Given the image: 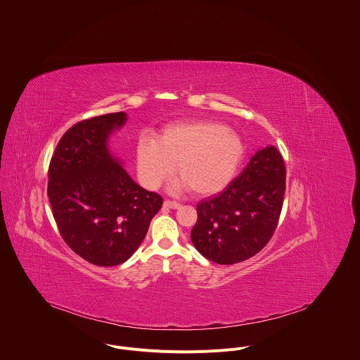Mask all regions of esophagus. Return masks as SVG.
I'll return each mask as SVG.
<instances>
[{"label": "esophagus", "instance_id": "esophagus-1", "mask_svg": "<svg viewBox=\"0 0 360 360\" xmlns=\"http://www.w3.org/2000/svg\"><path fill=\"white\" fill-rule=\"evenodd\" d=\"M163 206H165V207H167V209H179V207H180V204H179V202H176V201L166 200V201L163 202Z\"/></svg>", "mask_w": 360, "mask_h": 360}]
</instances>
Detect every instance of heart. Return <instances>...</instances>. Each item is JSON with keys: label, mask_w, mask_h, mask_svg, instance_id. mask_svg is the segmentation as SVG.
Returning <instances> with one entry per match:
<instances>
[{"label": "heart", "mask_w": 360, "mask_h": 360, "mask_svg": "<svg viewBox=\"0 0 360 360\" xmlns=\"http://www.w3.org/2000/svg\"><path fill=\"white\" fill-rule=\"evenodd\" d=\"M243 158L240 134L213 120L172 124L158 140L144 137L137 147L139 174L146 187H159L177 163L181 177L177 187H188L195 195L221 191L233 180Z\"/></svg>", "instance_id": "heart-1"}]
</instances>
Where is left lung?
<instances>
[{"label":"left lung","instance_id":"left-lung-1","mask_svg":"<svg viewBox=\"0 0 360 360\" xmlns=\"http://www.w3.org/2000/svg\"><path fill=\"white\" fill-rule=\"evenodd\" d=\"M285 193V165L274 147L254 155L219 195L197 205L191 241L201 255L233 264L257 255L273 237Z\"/></svg>","mask_w":360,"mask_h":360}]
</instances>
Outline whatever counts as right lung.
Segmentation results:
<instances>
[{"instance_id": "right-lung-1", "label": "right lung", "mask_w": 360, "mask_h": 360, "mask_svg": "<svg viewBox=\"0 0 360 360\" xmlns=\"http://www.w3.org/2000/svg\"><path fill=\"white\" fill-rule=\"evenodd\" d=\"M124 112L73 124L59 140L49 167L52 214L68 247L97 266L126 262L143 243L163 198L144 190L108 151V137Z\"/></svg>"}]
</instances>
